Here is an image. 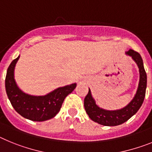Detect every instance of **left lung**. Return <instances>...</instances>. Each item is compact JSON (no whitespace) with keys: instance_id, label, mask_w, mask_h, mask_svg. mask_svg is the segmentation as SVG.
<instances>
[{"instance_id":"8db88e82","label":"left lung","mask_w":152,"mask_h":152,"mask_svg":"<svg viewBox=\"0 0 152 152\" xmlns=\"http://www.w3.org/2000/svg\"><path fill=\"white\" fill-rule=\"evenodd\" d=\"M125 54L131 56L139 69V83L136 93L132 101L122 109L117 110H106L102 109L96 103L89 89V92L84 99V107L89 118L95 122L105 126L121 125L131 118L138 111L143 103L147 87V75L144 68L143 60L138 53L129 50Z\"/></svg>"}]
</instances>
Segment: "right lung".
Returning <instances> with one entry per match:
<instances>
[{"mask_svg": "<svg viewBox=\"0 0 152 152\" xmlns=\"http://www.w3.org/2000/svg\"><path fill=\"white\" fill-rule=\"evenodd\" d=\"M20 56L13 60L7 71L5 88L10 103L23 118L35 122H43L56 116L65 98L74 90L76 83L59 87L44 96H33L20 89L14 79V69Z\"/></svg>", "mask_w": 152, "mask_h": 152, "instance_id": "add662e5", "label": "right lung"}]
</instances>
